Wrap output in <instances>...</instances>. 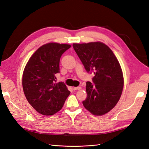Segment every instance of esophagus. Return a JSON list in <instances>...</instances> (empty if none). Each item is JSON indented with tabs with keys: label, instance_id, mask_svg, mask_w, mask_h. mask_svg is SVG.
I'll use <instances>...</instances> for the list:
<instances>
[{
	"label": "esophagus",
	"instance_id": "obj_1",
	"mask_svg": "<svg viewBox=\"0 0 149 149\" xmlns=\"http://www.w3.org/2000/svg\"><path fill=\"white\" fill-rule=\"evenodd\" d=\"M81 89V87H73L74 91H75V90H79Z\"/></svg>",
	"mask_w": 149,
	"mask_h": 149
}]
</instances>
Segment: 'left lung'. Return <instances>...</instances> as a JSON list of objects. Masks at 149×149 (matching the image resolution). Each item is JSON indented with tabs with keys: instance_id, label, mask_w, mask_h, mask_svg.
Returning <instances> with one entry per match:
<instances>
[{
	"instance_id": "1",
	"label": "left lung",
	"mask_w": 149,
	"mask_h": 149,
	"mask_svg": "<svg viewBox=\"0 0 149 149\" xmlns=\"http://www.w3.org/2000/svg\"><path fill=\"white\" fill-rule=\"evenodd\" d=\"M74 51L88 73H94L93 83L86 82L87 97L83 101L91 113L102 116L119 101L124 78L119 63L109 47L101 42L73 43Z\"/></svg>"
}]
</instances>
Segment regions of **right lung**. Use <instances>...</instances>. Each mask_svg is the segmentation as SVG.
<instances>
[{
    "label": "right lung",
    "mask_w": 149,
    "mask_h": 149,
    "mask_svg": "<svg viewBox=\"0 0 149 149\" xmlns=\"http://www.w3.org/2000/svg\"><path fill=\"white\" fill-rule=\"evenodd\" d=\"M71 46L49 43L30 57L24 71L22 86L28 102L39 113L52 116L59 111L70 91L63 82L56 83L60 60Z\"/></svg>",
    "instance_id": "right-lung-1"
}]
</instances>
